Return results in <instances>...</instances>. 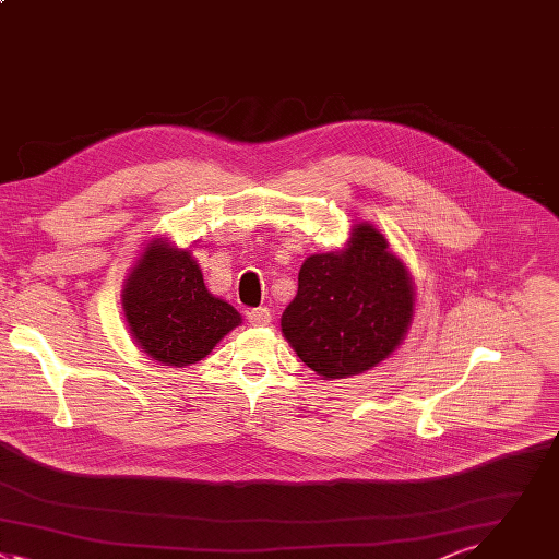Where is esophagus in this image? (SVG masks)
<instances>
[{"mask_svg":"<svg viewBox=\"0 0 559 559\" xmlns=\"http://www.w3.org/2000/svg\"><path fill=\"white\" fill-rule=\"evenodd\" d=\"M247 317H249V321H251L253 325H269V323H271V310L264 308V306L249 310Z\"/></svg>","mask_w":559,"mask_h":559,"instance_id":"34e87169","label":"esophagus"}]
</instances>
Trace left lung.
Wrapping results in <instances>:
<instances>
[{"instance_id":"obj_1","label":"left lung","mask_w":559,"mask_h":559,"mask_svg":"<svg viewBox=\"0 0 559 559\" xmlns=\"http://www.w3.org/2000/svg\"><path fill=\"white\" fill-rule=\"evenodd\" d=\"M412 314V275L383 234L361 222L342 251L306 258L282 332L312 372L346 379L385 361L405 340Z\"/></svg>"}]
</instances>
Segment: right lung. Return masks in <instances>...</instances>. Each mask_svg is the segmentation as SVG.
Masks as SVG:
<instances>
[{"label":"right lung","instance_id":"obj_1","mask_svg":"<svg viewBox=\"0 0 559 559\" xmlns=\"http://www.w3.org/2000/svg\"><path fill=\"white\" fill-rule=\"evenodd\" d=\"M123 312L134 342L165 366L202 361L242 323L240 312L213 297L189 249L154 238L123 286Z\"/></svg>","mask_w":559,"mask_h":559}]
</instances>
